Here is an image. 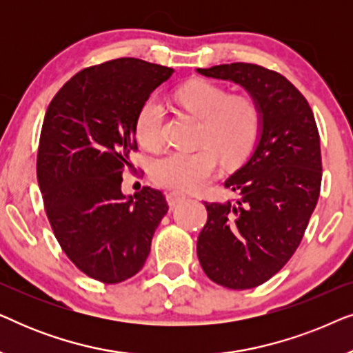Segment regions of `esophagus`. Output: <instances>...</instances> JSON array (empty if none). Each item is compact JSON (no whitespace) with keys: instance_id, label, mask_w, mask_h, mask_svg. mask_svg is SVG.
<instances>
[{"instance_id":"obj_1","label":"esophagus","mask_w":353,"mask_h":353,"mask_svg":"<svg viewBox=\"0 0 353 353\" xmlns=\"http://www.w3.org/2000/svg\"><path fill=\"white\" fill-rule=\"evenodd\" d=\"M186 194L185 192H180V191H170L167 194V201H168V205L170 207H175L176 204H180V202H183L186 199Z\"/></svg>"}]
</instances>
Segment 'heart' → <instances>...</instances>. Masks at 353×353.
<instances>
[{
    "mask_svg": "<svg viewBox=\"0 0 353 353\" xmlns=\"http://www.w3.org/2000/svg\"><path fill=\"white\" fill-rule=\"evenodd\" d=\"M178 104L201 120L194 151H173L152 165V178L173 190H199L210 180L221 157L226 165L243 162L252 152L262 132L263 114L259 101L249 93H230L210 80L186 81L176 90ZM165 105L149 96L134 119L138 143L149 152L163 144Z\"/></svg>",
    "mask_w": 353,
    "mask_h": 353,
    "instance_id": "obj_1",
    "label": "heart"
}]
</instances>
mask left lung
Returning <instances> with one entry per match:
<instances>
[{"mask_svg":"<svg viewBox=\"0 0 353 353\" xmlns=\"http://www.w3.org/2000/svg\"><path fill=\"white\" fill-rule=\"evenodd\" d=\"M243 85L259 101L262 133L249 161L225 186L234 201L207 202L197 257L212 281L228 289L257 288L296 252L321 188V149L303 94L278 72L233 62L197 69Z\"/></svg>","mask_w":353,"mask_h":353,"instance_id":"obj_1","label":"left lung"}]
</instances>
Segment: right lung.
I'll list each match as a JSON object with an SVG mask.
<instances>
[{
	"instance_id": "1",
	"label": "right lung",
	"mask_w": 353,
	"mask_h": 353,
	"mask_svg": "<svg viewBox=\"0 0 353 353\" xmlns=\"http://www.w3.org/2000/svg\"><path fill=\"white\" fill-rule=\"evenodd\" d=\"M172 74V67L119 57L80 70L48 105L37 156L43 204L61 249L96 281L134 276L168 210L151 186L125 199L122 175L138 151V110Z\"/></svg>"
}]
</instances>
